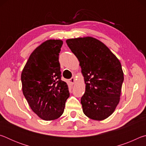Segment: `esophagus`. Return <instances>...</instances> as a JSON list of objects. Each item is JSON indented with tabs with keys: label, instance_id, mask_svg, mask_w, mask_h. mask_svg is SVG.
Instances as JSON below:
<instances>
[{
	"label": "esophagus",
	"instance_id": "esophagus-1",
	"mask_svg": "<svg viewBox=\"0 0 146 146\" xmlns=\"http://www.w3.org/2000/svg\"><path fill=\"white\" fill-rule=\"evenodd\" d=\"M69 81H70V84H71L73 85L75 82V78H74V77H72V78L70 79V80H69Z\"/></svg>",
	"mask_w": 146,
	"mask_h": 146
}]
</instances>
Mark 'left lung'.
Wrapping results in <instances>:
<instances>
[{"label": "left lung", "instance_id": "8db88e82", "mask_svg": "<svg viewBox=\"0 0 146 146\" xmlns=\"http://www.w3.org/2000/svg\"><path fill=\"white\" fill-rule=\"evenodd\" d=\"M80 62L86 84L81 98L84 114L102 120L114 112L120 101L123 73L120 61L104 44L86 36L66 40Z\"/></svg>", "mask_w": 146, "mask_h": 146}]
</instances>
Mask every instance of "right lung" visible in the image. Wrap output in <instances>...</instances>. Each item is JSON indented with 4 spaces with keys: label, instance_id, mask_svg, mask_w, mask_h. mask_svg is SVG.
<instances>
[{
    "label": "right lung",
    "instance_id": "1",
    "mask_svg": "<svg viewBox=\"0 0 146 146\" xmlns=\"http://www.w3.org/2000/svg\"><path fill=\"white\" fill-rule=\"evenodd\" d=\"M61 40H48L31 53L21 73L23 92L32 111L44 120L63 114L70 97L68 86L61 80L58 55Z\"/></svg>",
    "mask_w": 146,
    "mask_h": 146
}]
</instances>
